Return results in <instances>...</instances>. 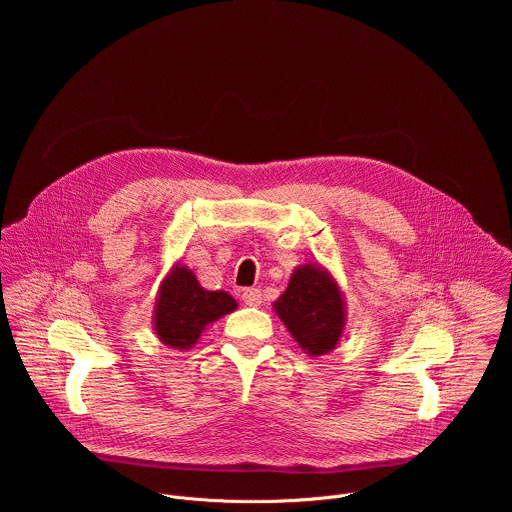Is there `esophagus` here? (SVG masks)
I'll use <instances>...</instances> for the list:
<instances>
[{
	"instance_id": "1",
	"label": "esophagus",
	"mask_w": 512,
	"mask_h": 512,
	"mask_svg": "<svg viewBox=\"0 0 512 512\" xmlns=\"http://www.w3.org/2000/svg\"><path fill=\"white\" fill-rule=\"evenodd\" d=\"M241 300H243V304H245V306H259L263 298H261V291H259V289H255V287H247V289H243Z\"/></svg>"
}]
</instances>
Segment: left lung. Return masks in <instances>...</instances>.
<instances>
[{
  "label": "left lung",
  "mask_w": 512,
  "mask_h": 512,
  "mask_svg": "<svg viewBox=\"0 0 512 512\" xmlns=\"http://www.w3.org/2000/svg\"><path fill=\"white\" fill-rule=\"evenodd\" d=\"M273 312L308 356L332 352L346 326V302L338 281L318 263L298 265Z\"/></svg>",
  "instance_id": "obj_1"
}]
</instances>
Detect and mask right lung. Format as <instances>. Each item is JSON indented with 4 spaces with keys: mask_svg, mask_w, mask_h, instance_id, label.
Here are the masks:
<instances>
[{
    "mask_svg": "<svg viewBox=\"0 0 512 512\" xmlns=\"http://www.w3.org/2000/svg\"><path fill=\"white\" fill-rule=\"evenodd\" d=\"M235 310L237 302L231 294L204 289L192 269L176 263L158 289L154 332L168 348L190 350L212 322Z\"/></svg>",
    "mask_w": 512,
    "mask_h": 512,
    "instance_id": "1",
    "label": "right lung"
}]
</instances>
